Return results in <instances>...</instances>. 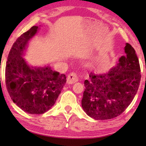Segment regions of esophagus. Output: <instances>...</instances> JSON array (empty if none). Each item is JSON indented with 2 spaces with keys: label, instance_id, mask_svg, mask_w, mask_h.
Returning a JSON list of instances; mask_svg holds the SVG:
<instances>
[{
  "label": "esophagus",
  "instance_id": "esophagus-1",
  "mask_svg": "<svg viewBox=\"0 0 146 146\" xmlns=\"http://www.w3.org/2000/svg\"><path fill=\"white\" fill-rule=\"evenodd\" d=\"M78 81V77L76 73H71L68 75L67 78V82L70 84L75 83Z\"/></svg>",
  "mask_w": 146,
  "mask_h": 146
}]
</instances>
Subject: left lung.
Instances as JSON below:
<instances>
[{"mask_svg": "<svg viewBox=\"0 0 146 146\" xmlns=\"http://www.w3.org/2000/svg\"><path fill=\"white\" fill-rule=\"evenodd\" d=\"M125 56L119 58L108 73H90L84 81L82 107L95 120L118 117L126 110L134 98L140 85L141 74L138 58L131 45L126 43Z\"/></svg>", "mask_w": 146, "mask_h": 146, "instance_id": "8db88e82", "label": "left lung"}]
</instances>
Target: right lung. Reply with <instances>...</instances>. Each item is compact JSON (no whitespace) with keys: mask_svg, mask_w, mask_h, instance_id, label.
<instances>
[{"mask_svg":"<svg viewBox=\"0 0 146 146\" xmlns=\"http://www.w3.org/2000/svg\"><path fill=\"white\" fill-rule=\"evenodd\" d=\"M33 26L12 46L5 70L6 85L11 100L29 114H43L55 104L66 82V75L50 67L30 68L22 57L29 39L36 33Z\"/></svg>","mask_w":146,"mask_h":146,"instance_id":"add662e5","label":"right lung"}]
</instances>
